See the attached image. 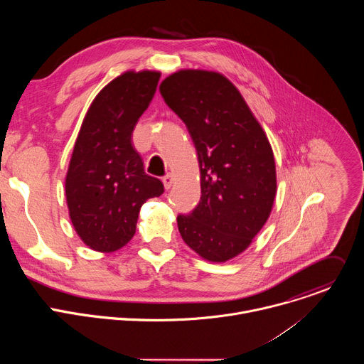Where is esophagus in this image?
I'll return each instance as SVG.
<instances>
[{
	"mask_svg": "<svg viewBox=\"0 0 364 364\" xmlns=\"http://www.w3.org/2000/svg\"><path fill=\"white\" fill-rule=\"evenodd\" d=\"M163 184L166 187V190H168L171 186H173V176L171 174H167L163 177Z\"/></svg>",
	"mask_w": 364,
	"mask_h": 364,
	"instance_id": "1",
	"label": "esophagus"
}]
</instances>
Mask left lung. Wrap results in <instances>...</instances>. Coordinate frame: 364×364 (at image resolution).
Returning <instances> with one entry per match:
<instances>
[{
  "label": "left lung",
  "instance_id": "left-lung-1",
  "mask_svg": "<svg viewBox=\"0 0 364 364\" xmlns=\"http://www.w3.org/2000/svg\"><path fill=\"white\" fill-rule=\"evenodd\" d=\"M197 151L201 197L178 215L183 240L210 262L243 252L268 220L277 194L271 144L240 92L223 75L180 70L160 85Z\"/></svg>",
  "mask_w": 364,
  "mask_h": 364
}]
</instances>
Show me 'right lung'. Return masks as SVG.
Segmentation results:
<instances>
[{"instance_id":"1","label":"right lung","mask_w":364,"mask_h":364,"mask_svg":"<svg viewBox=\"0 0 364 364\" xmlns=\"http://www.w3.org/2000/svg\"><path fill=\"white\" fill-rule=\"evenodd\" d=\"M159 72H125L93 99L79 131L66 176L70 220L93 250L114 252L136 230L141 205L164 193L145 174L132 132L160 80Z\"/></svg>"}]
</instances>
